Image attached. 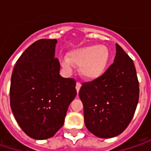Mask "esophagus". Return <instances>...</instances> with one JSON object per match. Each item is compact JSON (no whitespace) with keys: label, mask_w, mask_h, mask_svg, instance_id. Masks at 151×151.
<instances>
[{"label":"esophagus","mask_w":151,"mask_h":151,"mask_svg":"<svg viewBox=\"0 0 151 151\" xmlns=\"http://www.w3.org/2000/svg\"><path fill=\"white\" fill-rule=\"evenodd\" d=\"M81 84L80 82H77V83H76V88L77 92H79V91L81 89Z\"/></svg>","instance_id":"34e87169"}]
</instances>
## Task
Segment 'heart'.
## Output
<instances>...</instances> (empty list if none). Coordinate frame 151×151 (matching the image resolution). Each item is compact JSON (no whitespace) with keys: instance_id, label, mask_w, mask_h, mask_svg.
Wrapping results in <instances>:
<instances>
[{"instance_id":"1","label":"heart","mask_w":151,"mask_h":151,"mask_svg":"<svg viewBox=\"0 0 151 151\" xmlns=\"http://www.w3.org/2000/svg\"><path fill=\"white\" fill-rule=\"evenodd\" d=\"M110 53L106 46L88 45L68 53L61 65L67 70L74 66H80V74L86 80H95L105 72Z\"/></svg>"}]
</instances>
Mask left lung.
Here are the masks:
<instances>
[{
    "mask_svg": "<svg viewBox=\"0 0 151 151\" xmlns=\"http://www.w3.org/2000/svg\"><path fill=\"white\" fill-rule=\"evenodd\" d=\"M79 96L84 106L85 124L94 135L112 138L128 127L139 88L134 62L119 44L114 62L100 77L82 83Z\"/></svg>",
    "mask_w": 151,
    "mask_h": 151,
    "instance_id": "8db88e82",
    "label": "left lung"
}]
</instances>
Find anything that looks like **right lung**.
Listing matches in <instances>:
<instances>
[{
    "instance_id": "obj_1",
    "label": "right lung",
    "mask_w": 151,
    "mask_h": 151,
    "mask_svg": "<svg viewBox=\"0 0 151 151\" xmlns=\"http://www.w3.org/2000/svg\"><path fill=\"white\" fill-rule=\"evenodd\" d=\"M56 44V39L34 42L19 57L12 75L11 108L21 129L35 139L55 135L77 94L75 79L60 75Z\"/></svg>"
}]
</instances>
